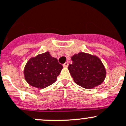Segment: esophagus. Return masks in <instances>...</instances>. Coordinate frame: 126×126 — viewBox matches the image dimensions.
Returning <instances> with one entry per match:
<instances>
[{
  "mask_svg": "<svg viewBox=\"0 0 126 126\" xmlns=\"http://www.w3.org/2000/svg\"><path fill=\"white\" fill-rule=\"evenodd\" d=\"M63 66L64 67H68V62H66V63H64V64H63Z\"/></svg>",
  "mask_w": 126,
  "mask_h": 126,
  "instance_id": "1",
  "label": "esophagus"
}]
</instances>
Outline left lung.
<instances>
[{
	"label": "left lung",
	"instance_id": "obj_1",
	"mask_svg": "<svg viewBox=\"0 0 126 126\" xmlns=\"http://www.w3.org/2000/svg\"><path fill=\"white\" fill-rule=\"evenodd\" d=\"M71 60L73 63L68 68L77 85L91 89L104 81L106 71L98 57L80 52L73 55Z\"/></svg>",
	"mask_w": 126,
	"mask_h": 126
}]
</instances>
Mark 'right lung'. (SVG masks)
<instances>
[{
    "label": "right lung",
    "instance_id": "right-lung-1",
    "mask_svg": "<svg viewBox=\"0 0 126 126\" xmlns=\"http://www.w3.org/2000/svg\"><path fill=\"white\" fill-rule=\"evenodd\" d=\"M56 58L48 51L31 58L24 68V77L30 85L44 88L56 81L63 68Z\"/></svg>",
    "mask_w": 126,
    "mask_h": 126
}]
</instances>
